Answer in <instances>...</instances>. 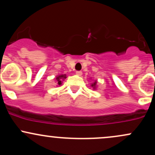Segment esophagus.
<instances>
[{"mask_svg":"<svg viewBox=\"0 0 155 155\" xmlns=\"http://www.w3.org/2000/svg\"><path fill=\"white\" fill-rule=\"evenodd\" d=\"M76 74L77 76H81V75H82V72L80 71H78L76 72Z\"/></svg>","mask_w":155,"mask_h":155,"instance_id":"34e87169","label":"esophagus"}]
</instances>
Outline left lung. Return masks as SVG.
Wrapping results in <instances>:
<instances>
[{"label": "left lung", "instance_id": "left-lung-1", "mask_svg": "<svg viewBox=\"0 0 155 155\" xmlns=\"http://www.w3.org/2000/svg\"><path fill=\"white\" fill-rule=\"evenodd\" d=\"M96 84H97V81H95V82L92 83L91 84V87L94 89V90H95L96 87H96Z\"/></svg>", "mask_w": 155, "mask_h": 155}]
</instances>
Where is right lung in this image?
<instances>
[{
	"mask_svg": "<svg viewBox=\"0 0 155 155\" xmlns=\"http://www.w3.org/2000/svg\"><path fill=\"white\" fill-rule=\"evenodd\" d=\"M65 79H66V75L65 74H62V75H59L56 77V81L58 83V85L62 84V81Z\"/></svg>",
	"mask_w": 155,
	"mask_h": 155,
	"instance_id": "add662e5",
	"label": "right lung"
}]
</instances>
